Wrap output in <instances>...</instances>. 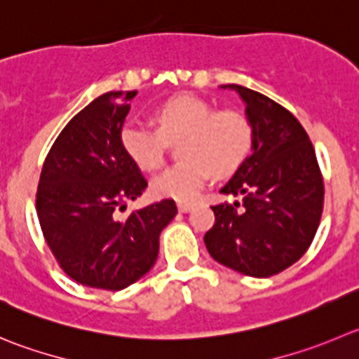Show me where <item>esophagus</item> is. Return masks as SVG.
Instances as JSON below:
<instances>
[{"label": "esophagus", "mask_w": 359, "mask_h": 359, "mask_svg": "<svg viewBox=\"0 0 359 359\" xmlns=\"http://www.w3.org/2000/svg\"><path fill=\"white\" fill-rule=\"evenodd\" d=\"M192 208H194L192 203H180V204H177V210L182 211V213H189Z\"/></svg>", "instance_id": "34e87169"}]
</instances>
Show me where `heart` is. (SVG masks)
<instances>
[{
    "label": "heart",
    "mask_w": 359,
    "mask_h": 359,
    "mask_svg": "<svg viewBox=\"0 0 359 359\" xmlns=\"http://www.w3.org/2000/svg\"><path fill=\"white\" fill-rule=\"evenodd\" d=\"M156 130L130 119L119 130V144L142 170L158 169L165 158V141L180 139V158L153 180L151 190L163 199L190 203L199 197L211 172H233L247 158L252 128L247 118L233 109L213 111L206 100L180 95L155 109Z\"/></svg>",
    "instance_id": "heart-1"
}]
</instances>
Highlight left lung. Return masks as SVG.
<instances>
[{
  "mask_svg": "<svg viewBox=\"0 0 359 359\" xmlns=\"http://www.w3.org/2000/svg\"><path fill=\"white\" fill-rule=\"evenodd\" d=\"M220 88L245 104L252 148L220 190L243 199L211 208L215 225L204 243L220 264L266 278L309 250L323 213V176L305 128L287 109L240 84Z\"/></svg>",
  "mask_w": 359,
  "mask_h": 359,
  "instance_id": "obj_1",
  "label": "left lung"
}]
</instances>
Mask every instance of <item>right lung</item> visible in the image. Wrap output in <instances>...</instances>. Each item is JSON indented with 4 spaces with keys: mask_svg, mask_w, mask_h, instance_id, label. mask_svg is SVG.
Instances as JSON below:
<instances>
[{
    "mask_svg": "<svg viewBox=\"0 0 359 359\" xmlns=\"http://www.w3.org/2000/svg\"><path fill=\"white\" fill-rule=\"evenodd\" d=\"M137 91H109L74 116L54 141L40 174L36 213L54 257L68 276L119 291L158 257V236L176 217L172 199L119 218L148 182L119 144Z\"/></svg>",
    "mask_w": 359,
    "mask_h": 359,
    "instance_id": "1",
    "label": "right lung"
}]
</instances>
